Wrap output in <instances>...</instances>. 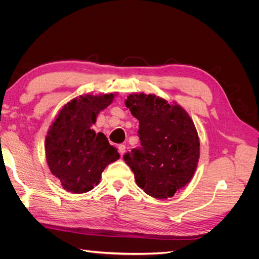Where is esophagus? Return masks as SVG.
Here are the masks:
<instances>
[{
  "instance_id": "34e87169",
  "label": "esophagus",
  "mask_w": 259,
  "mask_h": 259,
  "mask_svg": "<svg viewBox=\"0 0 259 259\" xmlns=\"http://www.w3.org/2000/svg\"><path fill=\"white\" fill-rule=\"evenodd\" d=\"M117 150H119L121 155H123L125 153V150H126V147H125L124 145H119L117 146Z\"/></svg>"
}]
</instances>
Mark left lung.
Wrapping results in <instances>:
<instances>
[{
    "mask_svg": "<svg viewBox=\"0 0 259 259\" xmlns=\"http://www.w3.org/2000/svg\"><path fill=\"white\" fill-rule=\"evenodd\" d=\"M125 105L139 121L140 146L123 159L136 184L156 199H167L190 182L197 168L200 142L191 117L178 105L155 95L134 94Z\"/></svg>",
    "mask_w": 259,
    "mask_h": 259,
    "instance_id": "8db88e82",
    "label": "left lung"
}]
</instances>
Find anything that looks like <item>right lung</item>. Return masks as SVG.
<instances>
[{"label":"right lung","instance_id":"add662e5","mask_svg":"<svg viewBox=\"0 0 259 259\" xmlns=\"http://www.w3.org/2000/svg\"><path fill=\"white\" fill-rule=\"evenodd\" d=\"M113 94L72 99L58 113L45 139L46 160L66 190L84 193L99 183L109 164L120 158L103 133L92 128Z\"/></svg>","mask_w":259,"mask_h":259}]
</instances>
